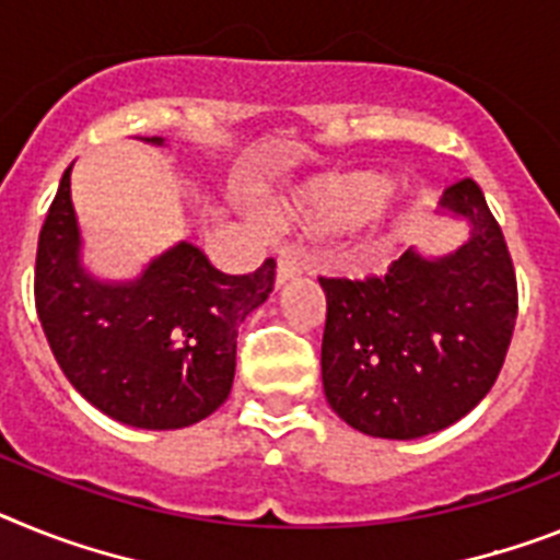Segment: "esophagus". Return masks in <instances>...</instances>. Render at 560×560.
<instances>
[{"label":"esophagus","mask_w":560,"mask_h":560,"mask_svg":"<svg viewBox=\"0 0 560 560\" xmlns=\"http://www.w3.org/2000/svg\"><path fill=\"white\" fill-rule=\"evenodd\" d=\"M302 267H304V261H302V258H299V253L284 250L279 256V265H276V279H279V281L293 279L295 272H302Z\"/></svg>","instance_id":"1"}]
</instances>
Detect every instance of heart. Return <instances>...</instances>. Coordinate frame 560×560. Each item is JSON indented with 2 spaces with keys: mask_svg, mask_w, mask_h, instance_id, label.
Masks as SVG:
<instances>
[{
  "mask_svg": "<svg viewBox=\"0 0 560 560\" xmlns=\"http://www.w3.org/2000/svg\"><path fill=\"white\" fill-rule=\"evenodd\" d=\"M384 192L387 182L378 173H332L281 196L272 205V219L302 230H336L382 210Z\"/></svg>",
  "mask_w": 560,
  "mask_h": 560,
  "instance_id": "b5f03b06",
  "label": "heart"
}]
</instances>
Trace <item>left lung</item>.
Wrapping results in <instances>:
<instances>
[{"label": "left lung", "mask_w": 560, "mask_h": 560, "mask_svg": "<svg viewBox=\"0 0 560 560\" xmlns=\"http://www.w3.org/2000/svg\"><path fill=\"white\" fill-rule=\"evenodd\" d=\"M441 208L464 215L462 250H407L382 276L327 279L324 396L375 439L410 441L467 416L495 384L518 318V281L481 187L458 178Z\"/></svg>", "instance_id": "8db88e82"}]
</instances>
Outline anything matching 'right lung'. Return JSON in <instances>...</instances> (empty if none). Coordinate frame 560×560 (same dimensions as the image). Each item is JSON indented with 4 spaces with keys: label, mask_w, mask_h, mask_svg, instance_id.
Returning <instances> with one entry per match:
<instances>
[{
    "label": "right lung",
    "mask_w": 560,
    "mask_h": 560,
    "mask_svg": "<svg viewBox=\"0 0 560 560\" xmlns=\"http://www.w3.org/2000/svg\"><path fill=\"white\" fill-rule=\"evenodd\" d=\"M70 167L42 224L33 272L50 350L77 393L121 424H196L230 396L238 324L270 295L276 261L265 258L247 276H228L182 242L142 279L102 284L79 267Z\"/></svg>",
    "instance_id": "add662e5"
}]
</instances>
